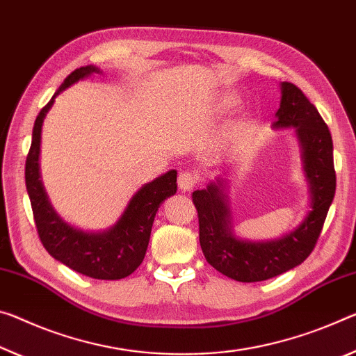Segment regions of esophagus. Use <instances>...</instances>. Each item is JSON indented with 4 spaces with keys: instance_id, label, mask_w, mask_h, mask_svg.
I'll return each instance as SVG.
<instances>
[{
    "instance_id": "1",
    "label": "esophagus",
    "mask_w": 356,
    "mask_h": 356,
    "mask_svg": "<svg viewBox=\"0 0 356 356\" xmlns=\"http://www.w3.org/2000/svg\"><path fill=\"white\" fill-rule=\"evenodd\" d=\"M196 182H198V180H196V177L191 172H182L177 179L179 190H182V191H190L195 187Z\"/></svg>"
}]
</instances>
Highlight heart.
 Masks as SVG:
<instances>
[{"mask_svg": "<svg viewBox=\"0 0 356 356\" xmlns=\"http://www.w3.org/2000/svg\"><path fill=\"white\" fill-rule=\"evenodd\" d=\"M236 103H238V99H236L234 97H227V98H225V101H223V106L229 107V106H234Z\"/></svg>", "mask_w": 356, "mask_h": 356, "instance_id": "b5f03b06", "label": "heart"}]
</instances>
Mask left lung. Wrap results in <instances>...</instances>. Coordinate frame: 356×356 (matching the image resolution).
<instances>
[{
    "instance_id": "1",
    "label": "left lung",
    "mask_w": 356,
    "mask_h": 356,
    "mask_svg": "<svg viewBox=\"0 0 356 356\" xmlns=\"http://www.w3.org/2000/svg\"><path fill=\"white\" fill-rule=\"evenodd\" d=\"M280 107L273 128H295L301 145L302 169L310 193L306 218L289 234L273 241L236 238L223 179L191 195L198 211L200 244L211 266L238 282H261L284 274L306 259L314 250L334 198L336 172L332 139L328 127L295 83H280Z\"/></svg>"
}]
</instances>
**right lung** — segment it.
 <instances>
[{"label": "right lung", "instance_id": "1", "mask_svg": "<svg viewBox=\"0 0 356 356\" xmlns=\"http://www.w3.org/2000/svg\"><path fill=\"white\" fill-rule=\"evenodd\" d=\"M99 72L98 67L93 65L72 71L56 90L52 99L39 112L35 127H33L31 147L25 163V184L39 239L50 255L76 273L88 275L92 279L118 280L134 273L143 263L158 207L177 191L176 169H171L152 182L143 185L129 200L127 209L115 225L98 233L77 229L66 223L54 211L46 190L42 187L41 176H39L42 122L55 98L72 83L92 74H99Z\"/></svg>", "mask_w": 356, "mask_h": 356}]
</instances>
